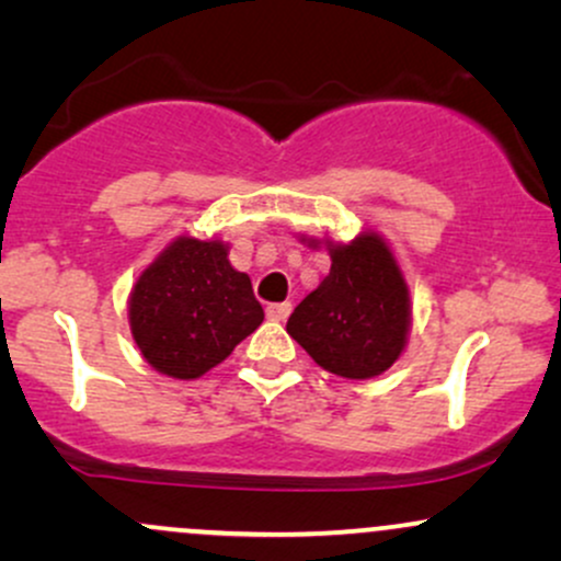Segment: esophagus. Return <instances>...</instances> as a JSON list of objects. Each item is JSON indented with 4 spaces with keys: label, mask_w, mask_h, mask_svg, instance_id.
Listing matches in <instances>:
<instances>
[{
    "label": "esophagus",
    "mask_w": 561,
    "mask_h": 561,
    "mask_svg": "<svg viewBox=\"0 0 561 561\" xmlns=\"http://www.w3.org/2000/svg\"><path fill=\"white\" fill-rule=\"evenodd\" d=\"M289 311H293V302H268L266 306V317L272 321H285L289 317Z\"/></svg>",
    "instance_id": "obj_1"
}]
</instances>
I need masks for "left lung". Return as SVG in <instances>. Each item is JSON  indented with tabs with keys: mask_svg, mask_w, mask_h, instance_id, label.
Masks as SVG:
<instances>
[{
	"mask_svg": "<svg viewBox=\"0 0 561 561\" xmlns=\"http://www.w3.org/2000/svg\"><path fill=\"white\" fill-rule=\"evenodd\" d=\"M330 253V274L287 321L289 337L321 369L343 379H371L403 356L411 334V289L390 242L364 229L351 242L300 234Z\"/></svg>",
	"mask_w": 561,
	"mask_h": 561,
	"instance_id": "left-lung-1",
	"label": "left lung"
}]
</instances>
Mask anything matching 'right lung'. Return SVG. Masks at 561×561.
<instances>
[{
    "instance_id": "obj_1",
    "label": "right lung",
    "mask_w": 561,
    "mask_h": 561,
    "mask_svg": "<svg viewBox=\"0 0 561 561\" xmlns=\"http://www.w3.org/2000/svg\"><path fill=\"white\" fill-rule=\"evenodd\" d=\"M263 308L250 276L229 263V242L171 240L128 293V327L141 358L173 379H197L255 332Z\"/></svg>"
}]
</instances>
